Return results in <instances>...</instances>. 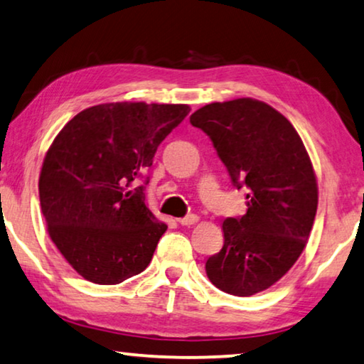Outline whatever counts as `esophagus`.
<instances>
[{
    "label": "esophagus",
    "instance_id": "34e87169",
    "mask_svg": "<svg viewBox=\"0 0 364 364\" xmlns=\"http://www.w3.org/2000/svg\"><path fill=\"white\" fill-rule=\"evenodd\" d=\"M177 221H178V225H182V226H192L198 221V216L197 215H187L183 218H178Z\"/></svg>",
    "mask_w": 364,
    "mask_h": 364
}]
</instances>
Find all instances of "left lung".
Returning <instances> with one entry per match:
<instances>
[{
	"label": "left lung",
	"mask_w": 364,
	"mask_h": 364,
	"mask_svg": "<svg viewBox=\"0 0 364 364\" xmlns=\"http://www.w3.org/2000/svg\"><path fill=\"white\" fill-rule=\"evenodd\" d=\"M190 124L210 136L232 186L247 188V211L223 223L225 244L206 260L221 291L252 296L277 283L306 247L317 182L294 127L270 105L234 99L205 105Z\"/></svg>",
	"instance_id": "left-lung-1"
}]
</instances>
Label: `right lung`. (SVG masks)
<instances>
[{
  "instance_id": "right-lung-1",
  "label": "right lung",
  "mask_w": 364,
  "mask_h": 364,
  "mask_svg": "<svg viewBox=\"0 0 364 364\" xmlns=\"http://www.w3.org/2000/svg\"><path fill=\"white\" fill-rule=\"evenodd\" d=\"M183 104L112 102L73 117L43 159L38 195L48 234L82 278L117 284L149 265L167 226L144 203L156 149ZM141 178L144 183L130 189Z\"/></svg>"
}]
</instances>
